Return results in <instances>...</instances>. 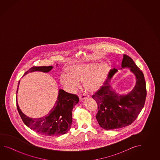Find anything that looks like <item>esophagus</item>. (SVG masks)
<instances>
[{"label": "esophagus", "mask_w": 160, "mask_h": 160, "mask_svg": "<svg viewBox=\"0 0 160 160\" xmlns=\"http://www.w3.org/2000/svg\"><path fill=\"white\" fill-rule=\"evenodd\" d=\"M89 97V96L88 95H86V94H83V95H79V100L82 101H83L84 99L86 98H88Z\"/></svg>", "instance_id": "obj_1"}]
</instances>
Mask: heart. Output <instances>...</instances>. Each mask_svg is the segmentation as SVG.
Listing matches in <instances>:
<instances>
[{
    "mask_svg": "<svg viewBox=\"0 0 160 160\" xmlns=\"http://www.w3.org/2000/svg\"><path fill=\"white\" fill-rule=\"evenodd\" d=\"M110 67L106 63H92L74 65L66 69L67 74H62L60 83L68 92H73L83 81L85 90L90 92H97L103 85L109 74Z\"/></svg>",
    "mask_w": 160,
    "mask_h": 160,
    "instance_id": "heart-1",
    "label": "heart"
}]
</instances>
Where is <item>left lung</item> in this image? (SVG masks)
Masks as SVG:
<instances>
[{
	"instance_id": "1",
	"label": "left lung",
	"mask_w": 160,
	"mask_h": 160,
	"mask_svg": "<svg viewBox=\"0 0 160 160\" xmlns=\"http://www.w3.org/2000/svg\"><path fill=\"white\" fill-rule=\"evenodd\" d=\"M126 68H129L136 77V85L131 92L120 94L112 88L110 81L118 71L114 68L110 70L103 85L92 96L98 105L96 119L103 129H116L129 125L144 106L146 97L144 75L133 59L124 54L119 69Z\"/></svg>"
}]
</instances>
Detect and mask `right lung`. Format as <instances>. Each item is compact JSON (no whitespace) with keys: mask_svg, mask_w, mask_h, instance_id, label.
<instances>
[{"mask_svg":"<svg viewBox=\"0 0 160 160\" xmlns=\"http://www.w3.org/2000/svg\"><path fill=\"white\" fill-rule=\"evenodd\" d=\"M52 68L53 66L32 67L26 72L23 76L29 72H34L48 73ZM19 83L20 81L18 82L17 94L18 92ZM78 102V96L68 93L62 89H59L58 90V98L54 106L49 111L47 116L34 118L25 115L19 108L17 99V106L23 122L30 129L41 135L58 136L64 134L70 129L72 122V109Z\"/></svg>","mask_w":160,"mask_h":160,"instance_id":"1","label":"right lung"}]
</instances>
